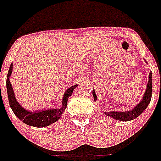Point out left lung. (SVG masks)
I'll use <instances>...</instances> for the list:
<instances>
[{
  "instance_id": "8db88e82",
  "label": "left lung",
  "mask_w": 161,
  "mask_h": 161,
  "mask_svg": "<svg viewBox=\"0 0 161 161\" xmlns=\"http://www.w3.org/2000/svg\"><path fill=\"white\" fill-rule=\"evenodd\" d=\"M145 62L147 63L146 60H145ZM93 96L94 101L97 100V95L94 90H93ZM151 96H152V73L150 72L149 74V81H148L145 93L143 95L142 100L140 101L137 105L130 111H123V112L110 111V112H104V114L108 117L113 118L119 121H130V120L135 119L138 116H140L150 104Z\"/></svg>"
}]
</instances>
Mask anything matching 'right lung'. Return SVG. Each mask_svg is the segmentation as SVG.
<instances>
[{
    "mask_svg": "<svg viewBox=\"0 0 161 161\" xmlns=\"http://www.w3.org/2000/svg\"><path fill=\"white\" fill-rule=\"evenodd\" d=\"M12 67H13V64L11 63L10 68H9L8 73H7V78H6V90H7L9 103H10V106H11V109L15 115L26 125L36 128L47 127V126L57 122L61 118L63 112L65 111L67 104H68V98L72 95L74 88L78 87V84L72 86L65 91V93L63 94V101H62V106L59 108L37 109L36 111H29V110L24 108L17 102L16 97H15L13 88H12L11 83L10 82V77L12 73Z\"/></svg>",
    "mask_w": 161,
    "mask_h": 161,
    "instance_id": "obj_1",
    "label": "right lung"
}]
</instances>
